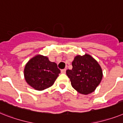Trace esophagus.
<instances>
[{"mask_svg": "<svg viewBox=\"0 0 123 123\" xmlns=\"http://www.w3.org/2000/svg\"><path fill=\"white\" fill-rule=\"evenodd\" d=\"M66 69H62L61 71V73L65 74L66 73Z\"/></svg>", "mask_w": 123, "mask_h": 123, "instance_id": "1", "label": "esophagus"}]
</instances>
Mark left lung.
<instances>
[{
	"label": "left lung",
	"mask_w": 123,
	"mask_h": 123,
	"mask_svg": "<svg viewBox=\"0 0 123 123\" xmlns=\"http://www.w3.org/2000/svg\"><path fill=\"white\" fill-rule=\"evenodd\" d=\"M72 66L71 70L66 71L72 86L81 94L94 92L102 79V71L97 62L88 54L77 55Z\"/></svg>",
	"instance_id": "1"
}]
</instances>
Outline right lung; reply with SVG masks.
<instances>
[{"instance_id": "right-lung-1", "label": "right lung", "mask_w": 123, "mask_h": 123, "mask_svg": "<svg viewBox=\"0 0 123 123\" xmlns=\"http://www.w3.org/2000/svg\"><path fill=\"white\" fill-rule=\"evenodd\" d=\"M61 73L56 63L48 57L38 55L26 64L24 75L28 84L37 90L51 86Z\"/></svg>"}]
</instances>
